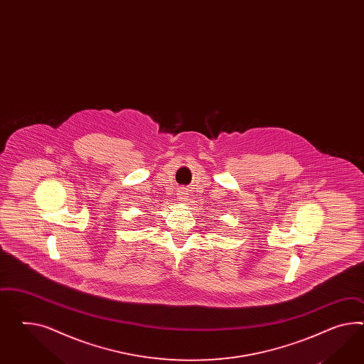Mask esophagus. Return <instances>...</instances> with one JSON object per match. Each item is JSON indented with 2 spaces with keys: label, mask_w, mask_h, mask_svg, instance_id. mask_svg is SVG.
<instances>
[{
  "label": "esophagus",
  "mask_w": 364,
  "mask_h": 364,
  "mask_svg": "<svg viewBox=\"0 0 364 364\" xmlns=\"http://www.w3.org/2000/svg\"><path fill=\"white\" fill-rule=\"evenodd\" d=\"M177 196L180 200H184L186 197H187V191H186V188H181V189H178L177 191Z\"/></svg>",
  "instance_id": "1"
}]
</instances>
